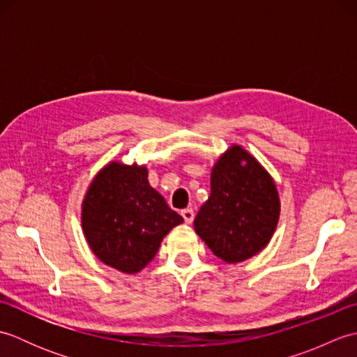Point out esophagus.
I'll use <instances>...</instances> for the list:
<instances>
[{"mask_svg": "<svg viewBox=\"0 0 357 357\" xmlns=\"http://www.w3.org/2000/svg\"><path fill=\"white\" fill-rule=\"evenodd\" d=\"M181 215H183L185 224H192L193 219H195V211L192 208H184L181 211Z\"/></svg>", "mask_w": 357, "mask_h": 357, "instance_id": "obj_1", "label": "esophagus"}]
</instances>
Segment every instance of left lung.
I'll return each mask as SVG.
<instances>
[{"mask_svg":"<svg viewBox=\"0 0 357 357\" xmlns=\"http://www.w3.org/2000/svg\"><path fill=\"white\" fill-rule=\"evenodd\" d=\"M280 215L275 179L248 151L233 144L210 174V196L195 231L219 259L244 262L268 245Z\"/></svg>","mask_w":357,"mask_h":357,"instance_id":"8db88e82","label":"left lung"}]
</instances>
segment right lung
Listing matches in <instances>:
<instances>
[{"mask_svg":"<svg viewBox=\"0 0 357 357\" xmlns=\"http://www.w3.org/2000/svg\"><path fill=\"white\" fill-rule=\"evenodd\" d=\"M146 165L110 161L95 174L81 206V225L93 255L109 267L136 275L162 239L184 222L149 184Z\"/></svg>","mask_w":357,"mask_h":357,"instance_id":"obj_1","label":"right lung"}]
</instances>
